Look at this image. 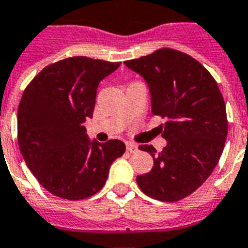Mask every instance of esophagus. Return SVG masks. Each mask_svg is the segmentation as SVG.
Wrapping results in <instances>:
<instances>
[{"label": "esophagus", "instance_id": "1", "mask_svg": "<svg viewBox=\"0 0 248 248\" xmlns=\"http://www.w3.org/2000/svg\"><path fill=\"white\" fill-rule=\"evenodd\" d=\"M126 150L129 151V153H136L138 150V146L136 143H132V142H128L126 143Z\"/></svg>", "mask_w": 248, "mask_h": 248}]
</instances>
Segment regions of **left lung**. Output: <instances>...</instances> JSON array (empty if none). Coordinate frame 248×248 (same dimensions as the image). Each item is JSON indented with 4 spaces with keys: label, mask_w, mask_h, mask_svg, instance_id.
Wrapping results in <instances>:
<instances>
[{
    "label": "left lung",
    "mask_w": 248,
    "mask_h": 248,
    "mask_svg": "<svg viewBox=\"0 0 248 248\" xmlns=\"http://www.w3.org/2000/svg\"><path fill=\"white\" fill-rule=\"evenodd\" d=\"M124 64L147 84L151 112L168 119L160 132L167 141L160 153L151 145L138 147L151 154L154 167L137 176V184L149 197L177 202L217 166L228 136L224 98L210 72L181 51L160 49Z\"/></svg>",
    "instance_id": "obj_1"
}]
</instances>
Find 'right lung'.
Returning a JSON list of instances; mask_svg holds the SVG:
<instances>
[{
  "label": "right lung",
  "instance_id": "right-lung-1",
  "mask_svg": "<svg viewBox=\"0 0 248 248\" xmlns=\"http://www.w3.org/2000/svg\"><path fill=\"white\" fill-rule=\"evenodd\" d=\"M120 63L74 57L45 67L23 93L18 142L24 162L55 197L80 201L102 189L115 159L125 153L119 140H90L84 123L93 118L99 82Z\"/></svg>",
  "mask_w": 248,
  "mask_h": 248
}]
</instances>
